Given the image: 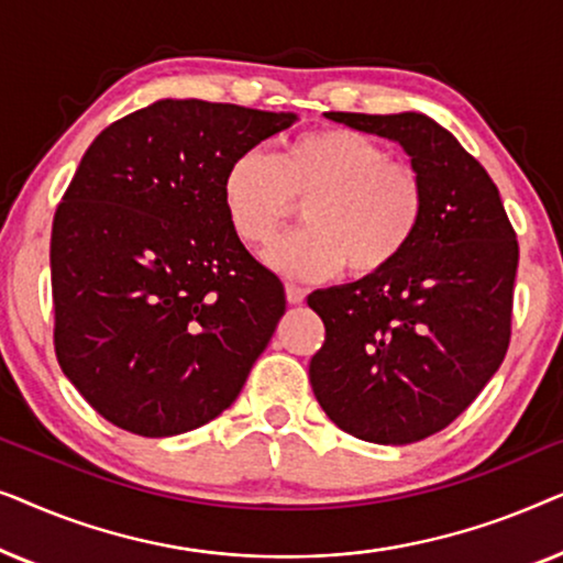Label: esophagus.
<instances>
[{"mask_svg": "<svg viewBox=\"0 0 563 563\" xmlns=\"http://www.w3.org/2000/svg\"><path fill=\"white\" fill-rule=\"evenodd\" d=\"M307 297V291L302 287H297V284H287V299L289 305H302Z\"/></svg>", "mask_w": 563, "mask_h": 563, "instance_id": "obj_1", "label": "esophagus"}]
</instances>
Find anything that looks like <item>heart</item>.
I'll use <instances>...</instances> for the list:
<instances>
[{"instance_id": "obj_1", "label": "heart", "mask_w": 563, "mask_h": 563, "mask_svg": "<svg viewBox=\"0 0 563 563\" xmlns=\"http://www.w3.org/2000/svg\"><path fill=\"white\" fill-rule=\"evenodd\" d=\"M233 233L266 245L305 205L307 228L272 243L266 261L295 279H322L349 266L372 279L410 251L426 220V181L410 161L389 158L374 137L349 128L291 135L276 156L251 148L220 181Z\"/></svg>"}]
</instances>
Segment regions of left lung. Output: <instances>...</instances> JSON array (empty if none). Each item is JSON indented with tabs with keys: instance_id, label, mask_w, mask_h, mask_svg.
<instances>
[{
	"instance_id": "8db88e82",
	"label": "left lung",
	"mask_w": 563,
	"mask_h": 563,
	"mask_svg": "<svg viewBox=\"0 0 563 563\" xmlns=\"http://www.w3.org/2000/svg\"><path fill=\"white\" fill-rule=\"evenodd\" d=\"M397 141L426 181L410 251L372 279L312 291L325 343L310 361L318 402L345 433L405 445L451 426L510 345L518 238L484 166L418 112H325Z\"/></svg>"
}]
</instances>
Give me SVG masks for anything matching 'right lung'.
Listing matches in <instances>:
<instances>
[{"instance_id":"add662e5","label":"right lung","mask_w":563,"mask_h":563,"mask_svg":"<svg viewBox=\"0 0 563 563\" xmlns=\"http://www.w3.org/2000/svg\"><path fill=\"white\" fill-rule=\"evenodd\" d=\"M295 120L161 99L84 153L53 218V345L112 426L179 435L241 395L287 299L230 228L220 181L238 153Z\"/></svg>"}]
</instances>
